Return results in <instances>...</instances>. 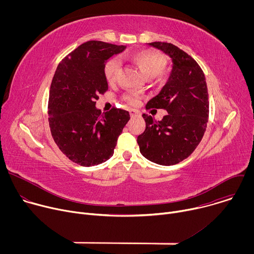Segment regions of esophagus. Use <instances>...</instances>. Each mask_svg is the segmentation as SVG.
Masks as SVG:
<instances>
[{
    "mask_svg": "<svg viewBox=\"0 0 254 254\" xmlns=\"http://www.w3.org/2000/svg\"><path fill=\"white\" fill-rule=\"evenodd\" d=\"M129 115H130V118H131V119L137 118V117L139 116L138 113H137L135 110H130V111H129Z\"/></svg>",
    "mask_w": 254,
    "mask_h": 254,
    "instance_id": "esophagus-1",
    "label": "esophagus"
}]
</instances>
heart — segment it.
Instances as JSON below:
<instances>
[{
	"instance_id": "obj_1",
	"label": "heart",
	"mask_w": 254,
	"mask_h": 254,
	"mask_svg": "<svg viewBox=\"0 0 254 254\" xmlns=\"http://www.w3.org/2000/svg\"><path fill=\"white\" fill-rule=\"evenodd\" d=\"M131 59L138 66L141 73L146 77H155L164 70L167 61L165 56L153 50H142L131 55ZM121 67V60L118 57H113L104 65L103 74L107 82H114L118 76ZM139 96L136 92L130 91L126 95V100L130 104H136Z\"/></svg>"
}]
</instances>
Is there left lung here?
<instances>
[{"instance_id":"left-lung-1","label":"left lung","mask_w":254,"mask_h":254,"mask_svg":"<svg viewBox=\"0 0 254 254\" xmlns=\"http://www.w3.org/2000/svg\"><path fill=\"white\" fill-rule=\"evenodd\" d=\"M151 47L171 58L172 69L161 91L147 108H165L168 115L156 123L143 115L146 129L137 136L140 154L162 166L176 165L188 158L201 141L209 116L205 75L198 63L171 43L153 42Z\"/></svg>"}]
</instances>
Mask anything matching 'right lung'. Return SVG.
I'll return each mask as SVG.
<instances>
[{
	"mask_svg": "<svg viewBox=\"0 0 254 254\" xmlns=\"http://www.w3.org/2000/svg\"><path fill=\"white\" fill-rule=\"evenodd\" d=\"M127 46L88 41L58 65L49 91L51 134L61 152L83 167L102 164L114 155L119 135L129 114L113 108L103 113L95 106L97 94L107 89L103 68Z\"/></svg>",
	"mask_w": 254,
	"mask_h": 254,
	"instance_id": "right-lung-1",
	"label": "right lung"
}]
</instances>
